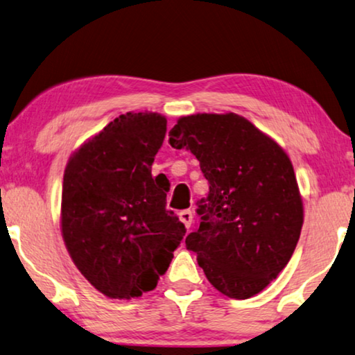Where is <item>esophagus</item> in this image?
Masks as SVG:
<instances>
[{"instance_id":"1","label":"esophagus","mask_w":355,"mask_h":355,"mask_svg":"<svg viewBox=\"0 0 355 355\" xmlns=\"http://www.w3.org/2000/svg\"><path fill=\"white\" fill-rule=\"evenodd\" d=\"M179 219H181V223L186 225V229H189L190 225H192V220H193V214L190 209H184V211L179 213Z\"/></svg>"}]
</instances>
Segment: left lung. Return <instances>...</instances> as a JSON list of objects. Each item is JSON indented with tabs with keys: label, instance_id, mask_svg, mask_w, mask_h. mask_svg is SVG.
Wrapping results in <instances>:
<instances>
[{
	"label": "left lung",
	"instance_id": "obj_1",
	"mask_svg": "<svg viewBox=\"0 0 355 355\" xmlns=\"http://www.w3.org/2000/svg\"><path fill=\"white\" fill-rule=\"evenodd\" d=\"M169 144L192 152L209 182L187 250L223 295H258L288 264L301 235L304 211L288 155L232 112L181 116Z\"/></svg>",
	"mask_w": 355,
	"mask_h": 355
}]
</instances>
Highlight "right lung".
Segmentation results:
<instances>
[{
  "instance_id": "add662e5",
  "label": "right lung",
  "mask_w": 355,
  "mask_h": 355,
  "mask_svg": "<svg viewBox=\"0 0 355 355\" xmlns=\"http://www.w3.org/2000/svg\"><path fill=\"white\" fill-rule=\"evenodd\" d=\"M166 118L128 112L86 141L65 166L60 227L71 261L102 295L131 300L157 286L186 227L152 176Z\"/></svg>"
}]
</instances>
